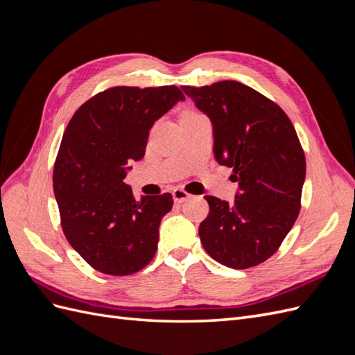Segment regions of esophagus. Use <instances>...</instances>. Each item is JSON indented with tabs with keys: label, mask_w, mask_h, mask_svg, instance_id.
<instances>
[{
	"label": "esophagus",
	"mask_w": 355,
	"mask_h": 355,
	"mask_svg": "<svg viewBox=\"0 0 355 355\" xmlns=\"http://www.w3.org/2000/svg\"><path fill=\"white\" fill-rule=\"evenodd\" d=\"M188 198H189V194H188V192H185L184 189L176 188V189L173 191V200H175V202L182 204L184 201H187Z\"/></svg>",
	"instance_id": "34e87169"
}]
</instances>
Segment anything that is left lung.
<instances>
[{
    "label": "left lung",
    "instance_id": "obj_1",
    "mask_svg": "<svg viewBox=\"0 0 355 355\" xmlns=\"http://www.w3.org/2000/svg\"><path fill=\"white\" fill-rule=\"evenodd\" d=\"M182 90L213 127V153L239 182L234 202L206 196L201 244L214 261L245 270L274 254L300 209L305 155L280 106L249 85L219 81Z\"/></svg>",
    "mask_w": 355,
    "mask_h": 355
}]
</instances>
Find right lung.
<instances>
[{
    "instance_id": "1",
    "label": "right lung",
    "mask_w": 355,
    "mask_h": 355,
    "mask_svg": "<svg viewBox=\"0 0 355 355\" xmlns=\"http://www.w3.org/2000/svg\"><path fill=\"white\" fill-rule=\"evenodd\" d=\"M185 96L176 85L112 87L80 106L53 171L62 230L83 259L108 275L141 271L157 252L171 194L136 200L124 178L145 155L149 130Z\"/></svg>"
}]
</instances>
